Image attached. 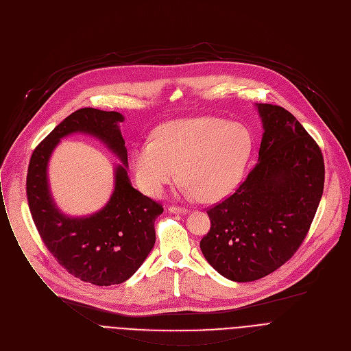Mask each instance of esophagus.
<instances>
[{
	"mask_svg": "<svg viewBox=\"0 0 351 351\" xmlns=\"http://www.w3.org/2000/svg\"><path fill=\"white\" fill-rule=\"evenodd\" d=\"M169 212L173 215H188L189 210L185 207H177V206H170Z\"/></svg>",
	"mask_w": 351,
	"mask_h": 351,
	"instance_id": "obj_1",
	"label": "esophagus"
}]
</instances>
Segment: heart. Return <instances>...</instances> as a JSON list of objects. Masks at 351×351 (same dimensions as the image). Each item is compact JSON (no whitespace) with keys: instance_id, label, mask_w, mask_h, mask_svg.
Here are the masks:
<instances>
[{"instance_id":"obj_1","label":"heart","mask_w":351,"mask_h":351,"mask_svg":"<svg viewBox=\"0 0 351 351\" xmlns=\"http://www.w3.org/2000/svg\"><path fill=\"white\" fill-rule=\"evenodd\" d=\"M252 148L250 134L238 124L180 119L160 125L154 143L135 144L131 167L136 185L149 196H159L180 173L185 195L217 202L241 184Z\"/></svg>"}]
</instances>
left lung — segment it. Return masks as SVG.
I'll use <instances>...</instances> for the list:
<instances>
[{
	"label": "left lung",
	"instance_id": "left-lung-1",
	"mask_svg": "<svg viewBox=\"0 0 351 351\" xmlns=\"http://www.w3.org/2000/svg\"><path fill=\"white\" fill-rule=\"evenodd\" d=\"M263 123L256 167L207 215L200 250L235 282L260 279L287 263L302 245L324 191L322 154L287 109L254 104Z\"/></svg>",
	"mask_w": 351,
	"mask_h": 351
}]
</instances>
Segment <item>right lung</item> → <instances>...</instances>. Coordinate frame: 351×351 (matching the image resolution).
Wrapping results in <instances>:
<instances>
[{
	"mask_svg": "<svg viewBox=\"0 0 351 351\" xmlns=\"http://www.w3.org/2000/svg\"><path fill=\"white\" fill-rule=\"evenodd\" d=\"M121 121V113L94 108L67 116L34 149L26 181L30 213L48 250L67 272L98 287L121 284L141 267L156 241L155 220L163 213L159 203L131 185ZM72 133L98 138L122 163L114 169V191L107 204L82 218L61 212L47 180L54 148Z\"/></svg>",
	"mask_w": 351,
	"mask_h": 351,
	"instance_id": "1",
	"label": "right lung"
}]
</instances>
